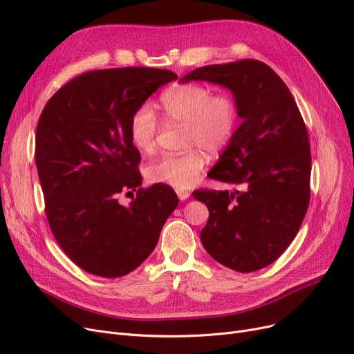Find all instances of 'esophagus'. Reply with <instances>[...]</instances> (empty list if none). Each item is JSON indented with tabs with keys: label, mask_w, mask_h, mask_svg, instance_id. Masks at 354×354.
I'll use <instances>...</instances> for the list:
<instances>
[{
	"label": "esophagus",
	"mask_w": 354,
	"mask_h": 354,
	"mask_svg": "<svg viewBox=\"0 0 354 354\" xmlns=\"http://www.w3.org/2000/svg\"><path fill=\"white\" fill-rule=\"evenodd\" d=\"M176 195L179 198V201H187L191 196V194L187 191H176Z\"/></svg>",
	"instance_id": "1"
}]
</instances>
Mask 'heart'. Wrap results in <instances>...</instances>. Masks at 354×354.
I'll return each mask as SVG.
<instances>
[{
	"instance_id": "obj_1",
	"label": "heart",
	"mask_w": 354,
	"mask_h": 354,
	"mask_svg": "<svg viewBox=\"0 0 354 354\" xmlns=\"http://www.w3.org/2000/svg\"><path fill=\"white\" fill-rule=\"evenodd\" d=\"M165 119L187 126V146H199L215 153L225 147L238 123V107L230 96H214V91L195 83L176 84L160 97ZM158 133V120L152 107L142 104L129 122V136L140 152L152 151ZM205 165V155L191 149L182 155H165L146 167L151 183H165L178 189L191 188Z\"/></svg>"
}]
</instances>
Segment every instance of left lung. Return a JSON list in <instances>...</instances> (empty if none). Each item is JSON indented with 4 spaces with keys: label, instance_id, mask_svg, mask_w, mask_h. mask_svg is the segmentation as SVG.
<instances>
[{
    "label": "left lung",
    "instance_id": "1",
    "mask_svg": "<svg viewBox=\"0 0 354 354\" xmlns=\"http://www.w3.org/2000/svg\"><path fill=\"white\" fill-rule=\"evenodd\" d=\"M208 82L231 91L243 120L208 176L235 189H199L208 224L201 243L238 272L261 270L292 243L310 202L307 129L286 83L258 60L199 67L179 83Z\"/></svg>",
    "mask_w": 354,
    "mask_h": 354
}]
</instances>
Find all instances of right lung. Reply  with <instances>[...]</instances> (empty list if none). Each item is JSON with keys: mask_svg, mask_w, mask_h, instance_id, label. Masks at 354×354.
<instances>
[{"mask_svg": "<svg viewBox=\"0 0 354 354\" xmlns=\"http://www.w3.org/2000/svg\"><path fill=\"white\" fill-rule=\"evenodd\" d=\"M176 79L149 67L87 71L55 93L40 116L35 163L48 224L71 261L93 275L136 270L178 207L167 185L140 188V153L129 136L133 111ZM127 189L138 194L124 207L117 196Z\"/></svg>", "mask_w": 354, "mask_h": 354, "instance_id": "1", "label": "right lung"}]
</instances>
